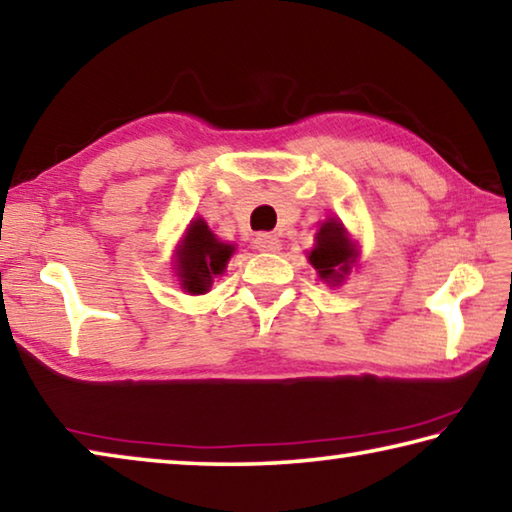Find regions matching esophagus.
Wrapping results in <instances>:
<instances>
[{"label": "esophagus", "mask_w": 512, "mask_h": 512, "mask_svg": "<svg viewBox=\"0 0 512 512\" xmlns=\"http://www.w3.org/2000/svg\"><path fill=\"white\" fill-rule=\"evenodd\" d=\"M255 248L262 253H275V250H280V239L271 232H262L255 237Z\"/></svg>", "instance_id": "esophagus-1"}]
</instances>
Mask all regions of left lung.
<instances>
[{
	"label": "left lung",
	"instance_id": "1",
	"mask_svg": "<svg viewBox=\"0 0 512 512\" xmlns=\"http://www.w3.org/2000/svg\"><path fill=\"white\" fill-rule=\"evenodd\" d=\"M355 250L348 241L344 225L330 218L316 232V246L310 253V264L319 271V278L326 282H342L344 275L351 271Z\"/></svg>",
	"mask_w": 512,
	"mask_h": 512
}]
</instances>
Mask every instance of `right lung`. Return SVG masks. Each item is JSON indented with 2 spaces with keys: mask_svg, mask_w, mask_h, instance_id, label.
<instances>
[{
  "mask_svg": "<svg viewBox=\"0 0 512 512\" xmlns=\"http://www.w3.org/2000/svg\"><path fill=\"white\" fill-rule=\"evenodd\" d=\"M230 243H223L214 237L207 223L198 218L193 221L189 232L177 253V275H180L182 289L189 294H205L212 287L216 275L225 271L227 259L232 255Z\"/></svg>",
  "mask_w": 512,
  "mask_h": 512,
  "instance_id": "1",
  "label": "right lung"
}]
</instances>
